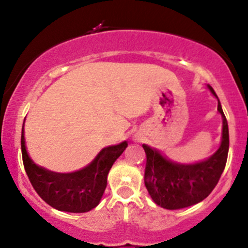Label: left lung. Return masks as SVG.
I'll list each match as a JSON object with an SVG mask.
<instances>
[{
	"label": "left lung",
	"instance_id": "left-lung-1",
	"mask_svg": "<svg viewBox=\"0 0 248 248\" xmlns=\"http://www.w3.org/2000/svg\"><path fill=\"white\" fill-rule=\"evenodd\" d=\"M206 88L217 99V111L222 117V139L218 149L208 159L192 163L173 161L159 149L142 144L147 155L144 185L156 205L168 210L187 208L205 200L217 185L226 167L229 149L228 123L215 91Z\"/></svg>",
	"mask_w": 248,
	"mask_h": 248
}]
</instances>
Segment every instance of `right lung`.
<instances>
[{
	"instance_id": "right-lung-1",
	"label": "right lung",
	"mask_w": 248,
	"mask_h": 248,
	"mask_svg": "<svg viewBox=\"0 0 248 248\" xmlns=\"http://www.w3.org/2000/svg\"><path fill=\"white\" fill-rule=\"evenodd\" d=\"M24 135L22 129V161L31 184L48 205L67 213H87L100 203L109 170L127 147L126 141L108 145L81 170L61 173L37 165L31 159Z\"/></svg>"
}]
</instances>
